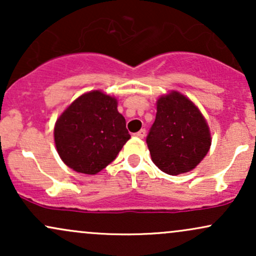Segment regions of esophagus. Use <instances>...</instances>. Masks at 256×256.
<instances>
[{
    "label": "esophagus",
    "instance_id": "34e87169",
    "mask_svg": "<svg viewBox=\"0 0 256 256\" xmlns=\"http://www.w3.org/2000/svg\"><path fill=\"white\" fill-rule=\"evenodd\" d=\"M134 136L136 137H140V138H143L146 136V128H142V130H140L138 132L134 134Z\"/></svg>",
    "mask_w": 256,
    "mask_h": 256
}]
</instances>
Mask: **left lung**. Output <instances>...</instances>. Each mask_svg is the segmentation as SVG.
<instances>
[{
    "label": "left lung",
    "mask_w": 256,
    "mask_h": 256,
    "mask_svg": "<svg viewBox=\"0 0 256 256\" xmlns=\"http://www.w3.org/2000/svg\"><path fill=\"white\" fill-rule=\"evenodd\" d=\"M146 140L152 162L177 176L192 171L207 155L210 134L198 108L173 91L158 100L156 118Z\"/></svg>",
    "instance_id": "left-lung-1"
}]
</instances>
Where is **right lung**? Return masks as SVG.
<instances>
[{"label": "right lung", "mask_w": 256, "mask_h": 256, "mask_svg": "<svg viewBox=\"0 0 256 256\" xmlns=\"http://www.w3.org/2000/svg\"><path fill=\"white\" fill-rule=\"evenodd\" d=\"M116 100L101 91L84 94L61 114L54 128L55 146L67 166L85 174L107 167L130 140Z\"/></svg>", "instance_id": "obj_1"}]
</instances>
